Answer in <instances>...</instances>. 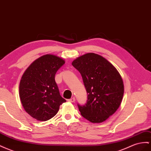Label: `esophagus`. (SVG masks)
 Here are the masks:
<instances>
[{"mask_svg": "<svg viewBox=\"0 0 151 151\" xmlns=\"http://www.w3.org/2000/svg\"><path fill=\"white\" fill-rule=\"evenodd\" d=\"M75 100H76L75 98H74V97H73V98H72V99L68 100V101H69V102H74Z\"/></svg>", "mask_w": 151, "mask_h": 151, "instance_id": "1", "label": "esophagus"}]
</instances>
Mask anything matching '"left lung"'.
Returning a JSON list of instances; mask_svg holds the SVG:
<instances>
[{"mask_svg": "<svg viewBox=\"0 0 151 151\" xmlns=\"http://www.w3.org/2000/svg\"><path fill=\"white\" fill-rule=\"evenodd\" d=\"M72 64L82 76L88 94L86 104H78L81 114L93 123H102L119 107L124 95L123 79L111 62L93 52L78 57Z\"/></svg>", "mask_w": 151, "mask_h": 151, "instance_id": "left-lung-1", "label": "left lung"}]
</instances>
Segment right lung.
Returning a JSON list of instances; mask_svg holds the SVG:
<instances>
[{
  "instance_id": "1",
  "label": "right lung",
  "mask_w": 151,
  "mask_h": 151,
  "mask_svg": "<svg viewBox=\"0 0 151 151\" xmlns=\"http://www.w3.org/2000/svg\"><path fill=\"white\" fill-rule=\"evenodd\" d=\"M65 62L62 58L47 54L34 61L23 73L19 86L20 101L25 111L37 121L51 119L66 101L55 79Z\"/></svg>"
}]
</instances>
